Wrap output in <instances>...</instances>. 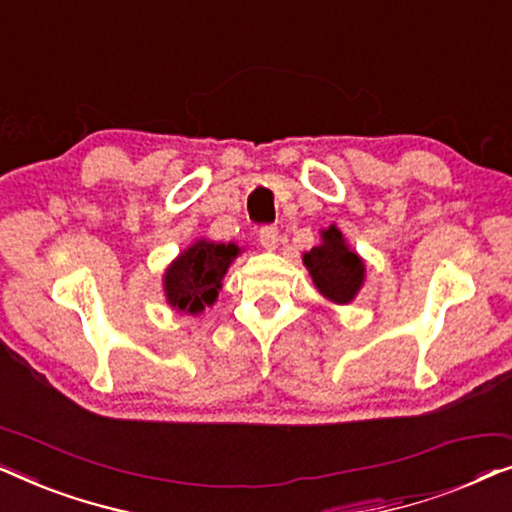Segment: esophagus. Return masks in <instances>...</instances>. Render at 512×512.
Wrapping results in <instances>:
<instances>
[{"mask_svg":"<svg viewBox=\"0 0 512 512\" xmlns=\"http://www.w3.org/2000/svg\"><path fill=\"white\" fill-rule=\"evenodd\" d=\"M258 242H261L265 249H277V244H279L277 226H263L261 230H258Z\"/></svg>","mask_w":512,"mask_h":512,"instance_id":"esophagus-1","label":"esophagus"}]
</instances>
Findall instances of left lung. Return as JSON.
Here are the masks:
<instances>
[{
	"instance_id": "1",
	"label": "left lung",
	"mask_w": 512,
	"mask_h": 512,
	"mask_svg": "<svg viewBox=\"0 0 512 512\" xmlns=\"http://www.w3.org/2000/svg\"><path fill=\"white\" fill-rule=\"evenodd\" d=\"M321 296L333 303H349L363 284V261L342 240V233L331 226L324 233V242L312 247L303 256Z\"/></svg>"
}]
</instances>
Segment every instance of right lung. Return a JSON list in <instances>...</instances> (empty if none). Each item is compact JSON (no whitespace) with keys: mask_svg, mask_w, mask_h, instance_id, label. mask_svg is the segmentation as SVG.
<instances>
[{"mask_svg":"<svg viewBox=\"0 0 512 512\" xmlns=\"http://www.w3.org/2000/svg\"><path fill=\"white\" fill-rule=\"evenodd\" d=\"M235 244L198 242L186 249L165 272V293L172 307L181 312H202L219 296L221 279L237 256Z\"/></svg>","mask_w":512,"mask_h":512,"instance_id":"add662e5","label":"right lung"}]
</instances>
